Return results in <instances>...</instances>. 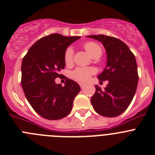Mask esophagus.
<instances>
[{"mask_svg": "<svg viewBox=\"0 0 155 155\" xmlns=\"http://www.w3.org/2000/svg\"><path fill=\"white\" fill-rule=\"evenodd\" d=\"M79 85H80L81 88H82V89H83V88H84V87H85L86 84H84V83H79Z\"/></svg>", "mask_w": 155, "mask_h": 155, "instance_id": "1", "label": "esophagus"}]
</instances>
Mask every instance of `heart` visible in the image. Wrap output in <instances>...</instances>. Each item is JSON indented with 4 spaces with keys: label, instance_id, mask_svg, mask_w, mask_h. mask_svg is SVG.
Listing matches in <instances>:
<instances>
[{
    "label": "heart",
    "instance_id": "heart-1",
    "mask_svg": "<svg viewBox=\"0 0 155 155\" xmlns=\"http://www.w3.org/2000/svg\"><path fill=\"white\" fill-rule=\"evenodd\" d=\"M84 48L86 51L89 53L92 57L95 56H101L102 54V48L98 43L94 42H87L84 44ZM74 51L71 47H68L65 51L64 54V60L66 64H70L73 61ZM95 73L94 69L91 68H77L72 72V77L78 81L85 82L90 78L91 74Z\"/></svg>",
    "mask_w": 155,
    "mask_h": 155
}]
</instances>
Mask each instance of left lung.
Masks as SVG:
<instances>
[{"label": "left lung", "mask_w": 155, "mask_h": 155, "mask_svg": "<svg viewBox=\"0 0 155 155\" xmlns=\"http://www.w3.org/2000/svg\"><path fill=\"white\" fill-rule=\"evenodd\" d=\"M87 37L99 41L105 47L107 63L98 78L102 81H109L104 90L95 85V93L91 98V105L101 116L116 117L128 108L136 92L138 73L135 56L117 38L104 35Z\"/></svg>", "instance_id": "obj_1"}]
</instances>
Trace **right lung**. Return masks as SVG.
Wrapping results in <instances>:
<instances>
[{
  "instance_id": "1",
  "label": "right lung",
  "mask_w": 155,
  "mask_h": 155,
  "mask_svg": "<svg viewBox=\"0 0 155 155\" xmlns=\"http://www.w3.org/2000/svg\"><path fill=\"white\" fill-rule=\"evenodd\" d=\"M80 38L46 35L35 42L23 58L21 87L31 107L43 118L56 120L68 116L81 91L79 84L68 78L64 86L55 82L63 75L60 72L65 68L67 48Z\"/></svg>"
}]
</instances>
